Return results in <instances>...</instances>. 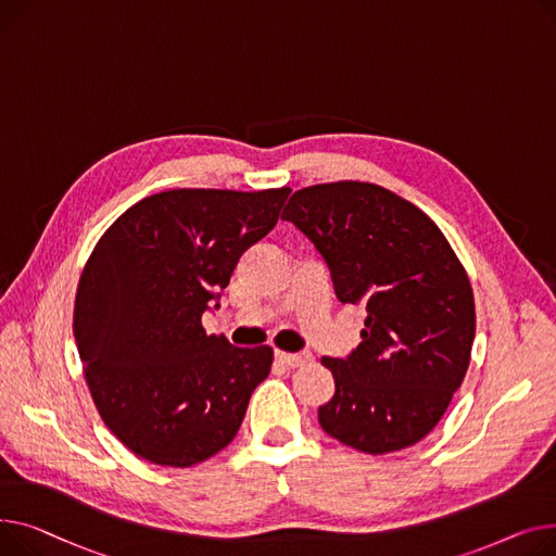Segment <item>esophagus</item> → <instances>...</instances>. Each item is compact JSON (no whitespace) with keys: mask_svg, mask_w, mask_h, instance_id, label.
Listing matches in <instances>:
<instances>
[{"mask_svg":"<svg viewBox=\"0 0 556 556\" xmlns=\"http://www.w3.org/2000/svg\"><path fill=\"white\" fill-rule=\"evenodd\" d=\"M276 358L280 364H285L287 368H299V366H303V364H307L309 358H312V354H291V352H276Z\"/></svg>","mask_w":556,"mask_h":556,"instance_id":"esophagus-1","label":"esophagus"}]
</instances>
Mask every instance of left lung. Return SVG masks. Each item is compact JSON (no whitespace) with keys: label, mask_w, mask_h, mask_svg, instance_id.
I'll use <instances>...</instances> for the list:
<instances>
[{"label":"left lung","mask_w":556,"mask_h":556,"mask_svg":"<svg viewBox=\"0 0 556 556\" xmlns=\"http://www.w3.org/2000/svg\"><path fill=\"white\" fill-rule=\"evenodd\" d=\"M282 217L320 251L337 299L368 312L348 358H320L334 377L323 431L370 455L417 444L471 362L476 305L458 255L427 213L368 181L301 188Z\"/></svg>","instance_id":"1"}]
</instances>
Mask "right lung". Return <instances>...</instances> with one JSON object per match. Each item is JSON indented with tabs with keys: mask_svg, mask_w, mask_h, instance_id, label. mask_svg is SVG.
I'll use <instances>...</instances> for the list:
<instances>
[{
	"mask_svg": "<svg viewBox=\"0 0 556 556\" xmlns=\"http://www.w3.org/2000/svg\"><path fill=\"white\" fill-rule=\"evenodd\" d=\"M289 192H154L87 257L74 303L83 372L105 427L139 458L186 469L236 438L274 350L206 334L202 314Z\"/></svg>",
	"mask_w": 556,
	"mask_h": 556,
	"instance_id": "right-lung-1",
	"label": "right lung"
}]
</instances>
